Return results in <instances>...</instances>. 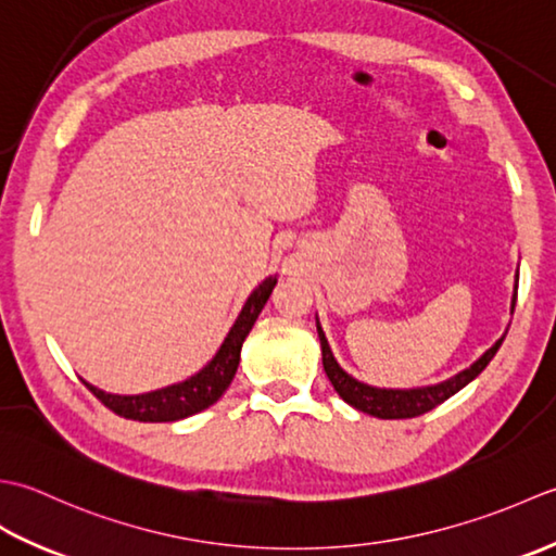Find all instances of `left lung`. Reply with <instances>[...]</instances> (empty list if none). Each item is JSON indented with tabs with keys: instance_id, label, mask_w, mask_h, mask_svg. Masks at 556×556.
Returning <instances> with one entry per match:
<instances>
[{
	"instance_id": "1",
	"label": "left lung",
	"mask_w": 556,
	"mask_h": 556,
	"mask_svg": "<svg viewBox=\"0 0 556 556\" xmlns=\"http://www.w3.org/2000/svg\"><path fill=\"white\" fill-rule=\"evenodd\" d=\"M516 290H518V274H516ZM514 290V300H511V314L516 307V298L518 292ZM316 331H319V341H321V359H324V371L328 381L333 383L336 393L341 395V399L357 407L359 413H367L379 417V420H405V417H417V415H425L429 410H434L437 405H441L444 401H448L453 393H458L460 389H466L468 383L478 377V374L490 365L492 357L496 355V350L502 348L506 333L496 341L486 353L475 359L468 369L458 371L456 377H451L446 381H439L432 383V387H417V389H377V387H369V383H362L355 377H350V374L338 365L333 353H331V345L326 341V333L316 319Z\"/></svg>"
}]
</instances>
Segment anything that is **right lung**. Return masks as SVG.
I'll use <instances>...</instances> for the list:
<instances>
[{"mask_svg":"<svg viewBox=\"0 0 556 556\" xmlns=\"http://www.w3.org/2000/svg\"><path fill=\"white\" fill-rule=\"evenodd\" d=\"M276 282H278L276 276H268L262 286L249 294L242 312L237 314L230 333L225 336L223 345L218 348V353H215L208 365L201 371H197L194 377L173 383V387L139 393V395L108 393L88 381L86 387L93 391L96 399L103 401L112 413H117L119 417H127V420L175 422V420H185L189 415L206 410L208 405H213L220 399L225 389L230 387V381L235 379L244 338L249 336V331H252V326L258 319V314H262L264 304L268 302L270 292L276 288Z\"/></svg>","mask_w":556,"mask_h":556,"instance_id":"add662e5","label":"right lung"}]
</instances>
